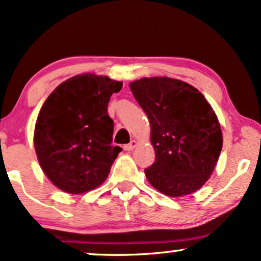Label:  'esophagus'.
<instances>
[{"label": "esophagus", "instance_id": "1", "mask_svg": "<svg viewBox=\"0 0 261 261\" xmlns=\"http://www.w3.org/2000/svg\"><path fill=\"white\" fill-rule=\"evenodd\" d=\"M136 145H137L136 141L133 140L130 143H127V145L124 146V149H125V151H133V149L136 147Z\"/></svg>", "mask_w": 261, "mask_h": 261}]
</instances>
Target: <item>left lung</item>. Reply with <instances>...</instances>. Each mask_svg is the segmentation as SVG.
<instances>
[{"mask_svg":"<svg viewBox=\"0 0 261 261\" xmlns=\"http://www.w3.org/2000/svg\"><path fill=\"white\" fill-rule=\"evenodd\" d=\"M130 89L151 124L155 161L145 169L149 184L172 197L195 193L222 149L214 109L195 87L168 77L141 79Z\"/></svg>","mask_w":261,"mask_h":261,"instance_id":"8db88e82","label":"left lung"}]
</instances>
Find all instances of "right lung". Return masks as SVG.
<instances>
[{"label":"right lung","instance_id":"obj_1","mask_svg":"<svg viewBox=\"0 0 261 261\" xmlns=\"http://www.w3.org/2000/svg\"><path fill=\"white\" fill-rule=\"evenodd\" d=\"M122 83L83 73L47 97L34 130V147L45 175L68 194L95 189L107 179L121 147L113 146L108 103Z\"/></svg>","mask_w":261,"mask_h":261}]
</instances>
